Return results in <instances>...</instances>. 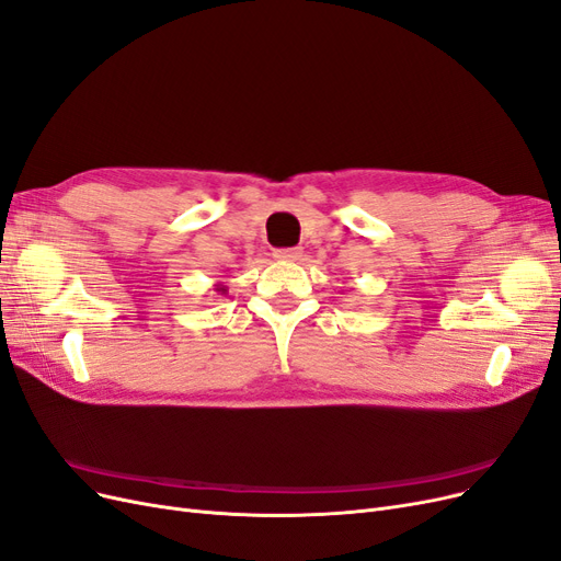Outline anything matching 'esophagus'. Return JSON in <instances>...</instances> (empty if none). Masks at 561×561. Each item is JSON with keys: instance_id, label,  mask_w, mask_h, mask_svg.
<instances>
[{"instance_id": "obj_1", "label": "esophagus", "mask_w": 561, "mask_h": 561, "mask_svg": "<svg viewBox=\"0 0 561 561\" xmlns=\"http://www.w3.org/2000/svg\"><path fill=\"white\" fill-rule=\"evenodd\" d=\"M274 257L283 260V262H297L301 257V251L299 249H276Z\"/></svg>"}]
</instances>
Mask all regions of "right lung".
<instances>
[{"label": "right lung", "instance_id": "1", "mask_svg": "<svg viewBox=\"0 0 561 561\" xmlns=\"http://www.w3.org/2000/svg\"><path fill=\"white\" fill-rule=\"evenodd\" d=\"M214 293H216V295H228V287L222 285V283H216V285H214Z\"/></svg>", "mask_w": 561, "mask_h": 561}]
</instances>
